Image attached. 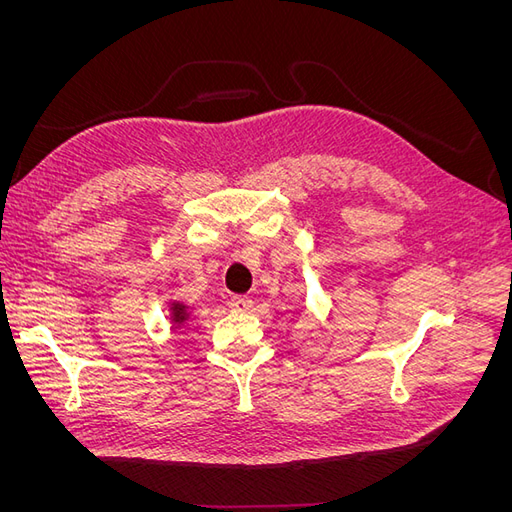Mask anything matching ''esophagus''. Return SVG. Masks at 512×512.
Returning <instances> with one entry per match:
<instances>
[{
	"label": "esophagus",
	"mask_w": 512,
	"mask_h": 512,
	"mask_svg": "<svg viewBox=\"0 0 512 512\" xmlns=\"http://www.w3.org/2000/svg\"><path fill=\"white\" fill-rule=\"evenodd\" d=\"M254 305V301L250 297H232L230 299V307L235 309V312H247Z\"/></svg>",
	"instance_id": "1"
}]
</instances>
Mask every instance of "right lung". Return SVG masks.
<instances>
[{"instance_id":"obj_1","label":"right lung","mask_w":512,"mask_h":512,"mask_svg":"<svg viewBox=\"0 0 512 512\" xmlns=\"http://www.w3.org/2000/svg\"><path fill=\"white\" fill-rule=\"evenodd\" d=\"M192 318V309L188 305H183L181 301H173L170 303V320H173L175 329L183 327L185 322H188Z\"/></svg>"}]
</instances>
